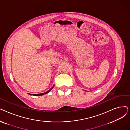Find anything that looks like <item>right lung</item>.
Here are the masks:
<instances>
[{
  "label": "right lung",
  "mask_w": 130,
  "mask_h": 130,
  "mask_svg": "<svg viewBox=\"0 0 130 130\" xmlns=\"http://www.w3.org/2000/svg\"><path fill=\"white\" fill-rule=\"evenodd\" d=\"M54 87V85L51 88V89L50 90H48V91H47V92H45V93H40V94H29L28 93V94H29V95H34V96H40V95H44V94H47L48 93H49L52 89H53V88Z\"/></svg>",
  "instance_id": "right-lung-1"
}]
</instances>
